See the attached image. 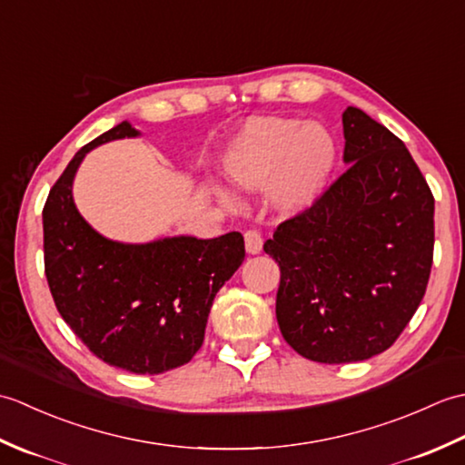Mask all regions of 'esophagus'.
Listing matches in <instances>:
<instances>
[{
    "instance_id": "34e87169",
    "label": "esophagus",
    "mask_w": 465,
    "mask_h": 465,
    "mask_svg": "<svg viewBox=\"0 0 465 465\" xmlns=\"http://www.w3.org/2000/svg\"><path fill=\"white\" fill-rule=\"evenodd\" d=\"M243 240H245V250H248V253H260L262 252L263 240H262V233L258 230L245 232Z\"/></svg>"
}]
</instances>
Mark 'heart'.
Here are the masks:
<instances>
[{
	"instance_id": "heart-1",
	"label": "heart",
	"mask_w": 465,
	"mask_h": 465,
	"mask_svg": "<svg viewBox=\"0 0 465 465\" xmlns=\"http://www.w3.org/2000/svg\"><path fill=\"white\" fill-rule=\"evenodd\" d=\"M335 163V142L320 124L293 117H255L223 153V172L243 190L270 185V202L283 213L300 212L320 195ZM225 203L230 197L222 195Z\"/></svg>"
}]
</instances>
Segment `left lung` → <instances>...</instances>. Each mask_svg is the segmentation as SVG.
<instances>
[{
  "label": "left lung",
  "instance_id": "8db88e82",
  "mask_svg": "<svg viewBox=\"0 0 465 465\" xmlns=\"http://www.w3.org/2000/svg\"><path fill=\"white\" fill-rule=\"evenodd\" d=\"M341 122L350 167L263 243L280 265L283 340L320 363L391 348L420 308L433 262V195L408 147L358 107Z\"/></svg>",
  "mask_w": 465,
  "mask_h": 465
}]
</instances>
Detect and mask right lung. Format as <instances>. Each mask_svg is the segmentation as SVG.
I'll return each instance as SVG.
<instances>
[{
    "mask_svg": "<svg viewBox=\"0 0 465 465\" xmlns=\"http://www.w3.org/2000/svg\"><path fill=\"white\" fill-rule=\"evenodd\" d=\"M124 122L84 145L44 205V265L55 308L87 350L132 373H163L202 348L215 293L245 258L243 235L105 240L75 210L72 182L95 145L134 137Z\"/></svg>",
    "mask_w": 465,
    "mask_h": 465,
    "instance_id": "obj_1",
    "label": "right lung"
}]
</instances>
